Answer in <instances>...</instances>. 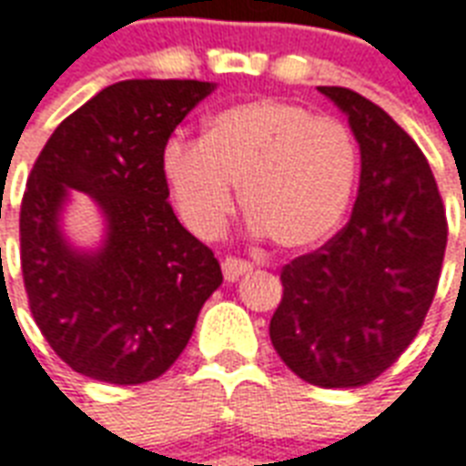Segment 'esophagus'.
<instances>
[{
	"label": "esophagus",
	"instance_id": "obj_1",
	"mask_svg": "<svg viewBox=\"0 0 466 466\" xmlns=\"http://www.w3.org/2000/svg\"><path fill=\"white\" fill-rule=\"evenodd\" d=\"M251 268H254V266H251V261H247V258L227 257L225 261H222V273H225L227 280H237L239 276L251 271Z\"/></svg>",
	"mask_w": 466,
	"mask_h": 466
}]
</instances>
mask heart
Here are the masks:
<instances>
[{
	"label": "heart",
	"instance_id": "heart-1",
	"mask_svg": "<svg viewBox=\"0 0 466 466\" xmlns=\"http://www.w3.org/2000/svg\"><path fill=\"white\" fill-rule=\"evenodd\" d=\"M163 173L195 234L222 232L234 185L257 232L283 248H305L329 237L350 208L360 147L335 116L257 99L209 116L200 144L170 141Z\"/></svg>",
	"mask_w": 466,
	"mask_h": 466
}]
</instances>
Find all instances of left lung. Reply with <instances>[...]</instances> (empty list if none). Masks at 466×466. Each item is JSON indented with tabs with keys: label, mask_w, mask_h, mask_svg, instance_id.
Wrapping results in <instances>:
<instances>
[{
	"label": "left lung",
	"mask_w": 466,
	"mask_h": 466,
	"mask_svg": "<svg viewBox=\"0 0 466 466\" xmlns=\"http://www.w3.org/2000/svg\"><path fill=\"white\" fill-rule=\"evenodd\" d=\"M360 141V195L350 222L280 268L273 350L319 389L374 381L413 342L438 290L445 205L428 158L381 106L347 87H319Z\"/></svg>",
	"instance_id": "left-lung-1"
}]
</instances>
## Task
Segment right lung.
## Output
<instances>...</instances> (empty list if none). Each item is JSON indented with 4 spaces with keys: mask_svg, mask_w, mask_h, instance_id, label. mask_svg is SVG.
Here are the masks:
<instances>
[{
    "mask_svg": "<svg viewBox=\"0 0 466 466\" xmlns=\"http://www.w3.org/2000/svg\"><path fill=\"white\" fill-rule=\"evenodd\" d=\"M215 90L200 80H122L66 116L28 176L19 215L28 308L77 374L137 386L170 369L222 283L212 248L168 202L170 134ZM70 187L107 218L106 247L83 255L57 227Z\"/></svg>",
    "mask_w": 466,
    "mask_h": 466,
    "instance_id": "add662e5",
    "label": "right lung"
}]
</instances>
